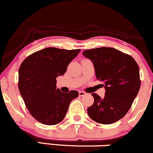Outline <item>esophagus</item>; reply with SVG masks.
Segmentation results:
<instances>
[{
  "instance_id": "esophagus-1",
  "label": "esophagus",
  "mask_w": 153,
  "mask_h": 153,
  "mask_svg": "<svg viewBox=\"0 0 153 153\" xmlns=\"http://www.w3.org/2000/svg\"><path fill=\"white\" fill-rule=\"evenodd\" d=\"M85 94H86V93L84 91H79V96L80 97H83V96H85Z\"/></svg>"
}]
</instances>
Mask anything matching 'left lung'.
Masks as SVG:
<instances>
[{"instance_id":"left-lung-1","label":"left lung","mask_w":153,"mask_h":153,"mask_svg":"<svg viewBox=\"0 0 153 153\" xmlns=\"http://www.w3.org/2000/svg\"><path fill=\"white\" fill-rule=\"evenodd\" d=\"M83 55L93 62L105 88L104 98L91 94L94 102L87 109L88 115L98 123H115L128 112L140 88L138 65L130 55L108 47L85 50Z\"/></svg>"}]
</instances>
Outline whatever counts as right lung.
<instances>
[{
	"label": "right lung",
	"mask_w": 153,
	"mask_h": 153,
	"mask_svg": "<svg viewBox=\"0 0 153 153\" xmlns=\"http://www.w3.org/2000/svg\"><path fill=\"white\" fill-rule=\"evenodd\" d=\"M80 51L48 47L30 55L19 69V92L31 115L45 125H56L65 118L69 105L78 97L77 91L63 93L56 78Z\"/></svg>",
	"instance_id": "1"
}]
</instances>
